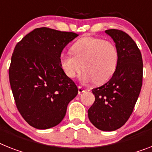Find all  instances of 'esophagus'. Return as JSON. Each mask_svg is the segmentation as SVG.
Returning <instances> with one entry per match:
<instances>
[{
  "instance_id": "esophagus-1",
  "label": "esophagus",
  "mask_w": 152,
  "mask_h": 152,
  "mask_svg": "<svg viewBox=\"0 0 152 152\" xmlns=\"http://www.w3.org/2000/svg\"><path fill=\"white\" fill-rule=\"evenodd\" d=\"M86 91V90H84L83 88V87H81V86H79L78 87V93H79V94H82L83 93H84V92Z\"/></svg>"
}]
</instances>
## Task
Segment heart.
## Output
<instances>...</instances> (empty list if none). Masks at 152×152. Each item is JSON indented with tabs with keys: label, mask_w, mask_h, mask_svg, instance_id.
<instances>
[{
	"label": "heart",
	"mask_w": 152,
	"mask_h": 152,
	"mask_svg": "<svg viewBox=\"0 0 152 152\" xmlns=\"http://www.w3.org/2000/svg\"><path fill=\"white\" fill-rule=\"evenodd\" d=\"M72 54H62L61 67L69 78L76 77L83 69L82 80L96 84L107 82L115 72L118 50L113 43L96 37H83L71 47Z\"/></svg>",
	"instance_id": "heart-1"
}]
</instances>
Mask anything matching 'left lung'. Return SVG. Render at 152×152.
<instances>
[{
  "label": "left lung",
  "mask_w": 152,
  "mask_h": 152,
  "mask_svg": "<svg viewBox=\"0 0 152 152\" xmlns=\"http://www.w3.org/2000/svg\"><path fill=\"white\" fill-rule=\"evenodd\" d=\"M105 32L115 42L118 62L111 79L92 90L95 101L88 117L99 130L112 131L121 127L133 112L142 86L143 62L138 47L127 33L117 29Z\"/></svg>",
  "instance_id": "1"
}]
</instances>
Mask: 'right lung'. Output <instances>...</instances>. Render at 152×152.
<instances>
[{"instance_id":"obj_1","label":"right lung","mask_w":152,"mask_h":152,"mask_svg":"<svg viewBox=\"0 0 152 152\" xmlns=\"http://www.w3.org/2000/svg\"><path fill=\"white\" fill-rule=\"evenodd\" d=\"M79 35L35 28L15 46L9 80L18 111L29 125L48 129L64 118L78 88L61 67L63 48Z\"/></svg>"}]
</instances>
